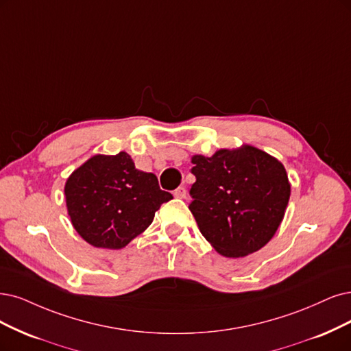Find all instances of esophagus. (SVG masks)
<instances>
[{
    "label": "esophagus",
    "mask_w": 351,
    "mask_h": 351,
    "mask_svg": "<svg viewBox=\"0 0 351 351\" xmlns=\"http://www.w3.org/2000/svg\"><path fill=\"white\" fill-rule=\"evenodd\" d=\"M175 198H185L186 197V189L184 186H179L173 191Z\"/></svg>",
    "instance_id": "obj_1"
}]
</instances>
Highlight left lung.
<instances>
[{"mask_svg": "<svg viewBox=\"0 0 351 351\" xmlns=\"http://www.w3.org/2000/svg\"><path fill=\"white\" fill-rule=\"evenodd\" d=\"M189 210L202 236L226 257L261 250L275 236L291 197L283 165L253 146L193 156Z\"/></svg>", "mask_w": 351, "mask_h": 351, "instance_id": "1", "label": "left lung"}]
</instances>
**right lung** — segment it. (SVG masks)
I'll use <instances>...</instances> for the list:
<instances>
[{
	"label": "right lung",
	"instance_id": "obj_1",
	"mask_svg": "<svg viewBox=\"0 0 351 351\" xmlns=\"http://www.w3.org/2000/svg\"><path fill=\"white\" fill-rule=\"evenodd\" d=\"M68 213L80 236L101 249H123L153 221L172 193L125 153L94 156L68 178Z\"/></svg>",
	"mask_w": 351,
	"mask_h": 351
}]
</instances>
